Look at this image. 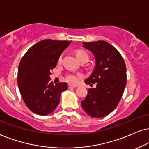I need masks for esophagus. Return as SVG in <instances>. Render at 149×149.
I'll return each instance as SVG.
<instances>
[{"mask_svg":"<svg viewBox=\"0 0 149 149\" xmlns=\"http://www.w3.org/2000/svg\"><path fill=\"white\" fill-rule=\"evenodd\" d=\"M76 85H70V84H69L68 85V88H76Z\"/></svg>","mask_w":149,"mask_h":149,"instance_id":"34e87169","label":"esophagus"}]
</instances>
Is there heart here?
<instances>
[{"label":"heart","instance_id":"b5f03b06","mask_svg":"<svg viewBox=\"0 0 149 149\" xmlns=\"http://www.w3.org/2000/svg\"><path fill=\"white\" fill-rule=\"evenodd\" d=\"M76 56H77V57H78V59H79V58H81V57H88V54H87L85 52H84V51H78V52L76 53ZM58 61H59V62H60V61H61V56L59 58V60ZM78 77H79L78 75H76V74H74V73H69V74H68L67 76H66V80H67L69 83H77V81H78Z\"/></svg>","mask_w":149,"mask_h":149}]
</instances>
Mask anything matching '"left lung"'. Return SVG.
<instances>
[{
  "label": "left lung",
  "instance_id": "8db88e82",
  "mask_svg": "<svg viewBox=\"0 0 149 149\" xmlns=\"http://www.w3.org/2000/svg\"><path fill=\"white\" fill-rule=\"evenodd\" d=\"M83 45L95 59L93 72L85 83H96L97 87L89 89L81 106L87 114L99 118L109 115L118 104L127 83L126 66L121 54L109 42L99 40Z\"/></svg>",
  "mask_w": 149,
  "mask_h": 149
}]
</instances>
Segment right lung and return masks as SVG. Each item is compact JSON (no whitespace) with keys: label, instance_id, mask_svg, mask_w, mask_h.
I'll list each match as a JSON object with an SVG mask.
<instances>
[{"label":"right lung","instance_id":"right-lung-1","mask_svg":"<svg viewBox=\"0 0 149 149\" xmlns=\"http://www.w3.org/2000/svg\"><path fill=\"white\" fill-rule=\"evenodd\" d=\"M71 41L45 39L26 52L19 64L17 83L24 102L34 113L50 114L59 104L66 83L53 84L49 75L59 57Z\"/></svg>","mask_w":149,"mask_h":149}]
</instances>
